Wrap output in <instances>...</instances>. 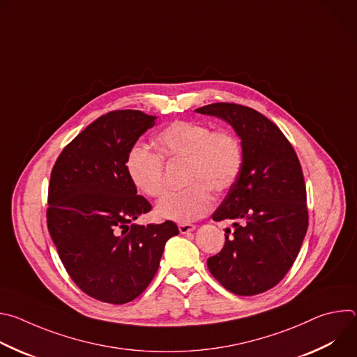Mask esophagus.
<instances>
[{"instance_id":"obj_1","label":"esophagus","mask_w":357,"mask_h":357,"mask_svg":"<svg viewBox=\"0 0 357 357\" xmlns=\"http://www.w3.org/2000/svg\"><path fill=\"white\" fill-rule=\"evenodd\" d=\"M178 229L181 231V234H188V233L193 231L196 229V226L190 225V223H181V225H178Z\"/></svg>"}]
</instances>
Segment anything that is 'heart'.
<instances>
[{
  "mask_svg": "<svg viewBox=\"0 0 357 357\" xmlns=\"http://www.w3.org/2000/svg\"><path fill=\"white\" fill-rule=\"evenodd\" d=\"M158 154L134 145L126 157L131 183L144 195L158 197L165 188L164 161L185 160L181 192L167 193L155 206L158 218L186 223L205 216L213 206V195H223L236 183L243 167L240 139L230 130H212L199 121H174L155 137Z\"/></svg>",
  "mask_w": 357,
  "mask_h": 357,
  "instance_id": "b5f03b06",
  "label": "heart"
}]
</instances>
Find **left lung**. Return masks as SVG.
Masks as SVG:
<instances>
[{"label": "left lung", "instance_id": "8db88e82", "mask_svg": "<svg viewBox=\"0 0 357 357\" xmlns=\"http://www.w3.org/2000/svg\"><path fill=\"white\" fill-rule=\"evenodd\" d=\"M229 123L241 139L243 167L213 220H231L220 252L208 259L212 275L230 292L257 295L292 267L308 229L307 188L295 151L261 113L234 103L195 110Z\"/></svg>", "mask_w": 357, "mask_h": 357}]
</instances>
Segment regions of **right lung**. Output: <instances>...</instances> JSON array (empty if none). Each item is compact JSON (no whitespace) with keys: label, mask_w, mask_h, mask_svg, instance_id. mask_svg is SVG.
<instances>
[{"label":"right lung","mask_w":357,"mask_h":357,"mask_svg":"<svg viewBox=\"0 0 357 357\" xmlns=\"http://www.w3.org/2000/svg\"><path fill=\"white\" fill-rule=\"evenodd\" d=\"M155 116L117 110L98 117L65 146L50 174L47 229L75 284L89 296L127 303L158 271L176 225H130L151 211L131 183L126 157Z\"/></svg>","instance_id":"1"}]
</instances>
